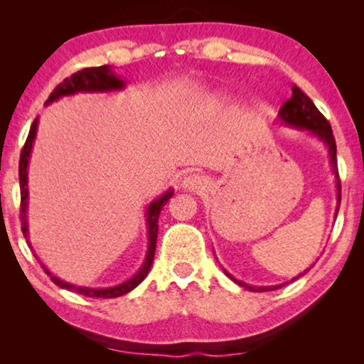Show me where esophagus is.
I'll use <instances>...</instances> for the list:
<instances>
[{
	"instance_id": "34e87169",
	"label": "esophagus",
	"mask_w": 364,
	"mask_h": 364,
	"mask_svg": "<svg viewBox=\"0 0 364 364\" xmlns=\"http://www.w3.org/2000/svg\"><path fill=\"white\" fill-rule=\"evenodd\" d=\"M205 183L207 181L202 176H198V173H192V176L186 177V181H183V187L191 192H200L202 188L205 187Z\"/></svg>"
}]
</instances>
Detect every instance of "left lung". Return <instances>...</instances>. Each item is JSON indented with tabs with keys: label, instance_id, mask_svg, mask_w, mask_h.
Segmentation results:
<instances>
[{
	"label": "left lung",
	"instance_id": "left-lung-1",
	"mask_svg": "<svg viewBox=\"0 0 364 364\" xmlns=\"http://www.w3.org/2000/svg\"><path fill=\"white\" fill-rule=\"evenodd\" d=\"M280 117L287 124H291V126L310 129V131L315 132L316 136H320L323 141L326 142L328 152H330V159H331L333 172H335V176L338 178V202H341V186H340V176H338V164H336V141H335V136H333L331 126H330V122H328V119L323 116L320 111H318V107L313 104L311 99L296 86L291 87V97L282 106ZM336 212H338V208H336ZM230 278H233V277H230ZM237 283L240 287H245V288H250V290H253V287H248V285H245V283H242V282H237ZM280 287H260L258 290L268 291V290H277V288H280Z\"/></svg>",
	"mask_w": 364,
	"mask_h": 364
}]
</instances>
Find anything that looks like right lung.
Here are the masks:
<instances>
[{
  "mask_svg": "<svg viewBox=\"0 0 364 364\" xmlns=\"http://www.w3.org/2000/svg\"><path fill=\"white\" fill-rule=\"evenodd\" d=\"M122 87V81L114 76V74L109 71V66H99V68H84L81 71L74 73L73 76H69L64 79L63 82H59L56 89L51 92V96L48 97L46 102H53L56 101L58 97L61 96H69V94L79 92V91H109V89H119ZM36 126L38 121H34L31 124V129H29L28 139L24 142V146L21 149V156H19V188H21V208H19V217H21L23 227L21 230L26 235V198H28V159L29 154H31V147H33V141L34 136H36ZM172 197V191L167 192L166 196L159 198V200L152 202L151 207L147 210V223H149V250H147V257L146 262L141 270L137 272V275H134L131 280L121 283V285L112 287V288H84V287H74L71 283L61 282L59 278L53 277L46 268L48 275H51L53 283H56L58 287L66 288V290L76 291L79 295L84 296H91V298H116L121 295H126L131 290H134L139 283H141L144 278L147 277L149 270H151V265L154 262V253H156V243H157V230H159V215H161L164 205H166L168 198ZM44 267V265H43Z\"/></svg>",
  "mask_w": 364,
  "mask_h": 364,
  "instance_id": "add662e5",
  "label": "right lung"
}]
</instances>
